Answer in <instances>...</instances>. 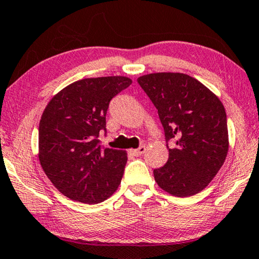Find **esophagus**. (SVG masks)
<instances>
[{"label": "esophagus", "instance_id": "esophagus-1", "mask_svg": "<svg viewBox=\"0 0 259 259\" xmlns=\"http://www.w3.org/2000/svg\"><path fill=\"white\" fill-rule=\"evenodd\" d=\"M145 151V147H140L138 149H134V150H130V152L135 156H141L142 154H144Z\"/></svg>", "mask_w": 259, "mask_h": 259}]
</instances>
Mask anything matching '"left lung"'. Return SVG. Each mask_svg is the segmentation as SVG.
I'll list each match as a JSON object with an SVG mask.
<instances>
[{
  "label": "left lung",
  "mask_w": 259,
  "mask_h": 259,
  "mask_svg": "<svg viewBox=\"0 0 259 259\" xmlns=\"http://www.w3.org/2000/svg\"><path fill=\"white\" fill-rule=\"evenodd\" d=\"M174 141L164 166L154 170L158 187L176 197L205 189L224 164L229 150L227 114L220 98L182 72H155L137 78Z\"/></svg>",
  "instance_id": "left-lung-1"
}]
</instances>
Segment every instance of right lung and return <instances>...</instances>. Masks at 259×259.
I'll return each mask as SVG.
<instances>
[{
	"label": "right lung",
	"instance_id": "add662e5",
	"mask_svg": "<svg viewBox=\"0 0 259 259\" xmlns=\"http://www.w3.org/2000/svg\"><path fill=\"white\" fill-rule=\"evenodd\" d=\"M131 83L125 76L79 79L47 104L38 126V159L65 197L96 204L117 190L126 152L102 149L97 137L105 130L109 102Z\"/></svg>",
	"mask_w": 259,
	"mask_h": 259
}]
</instances>
